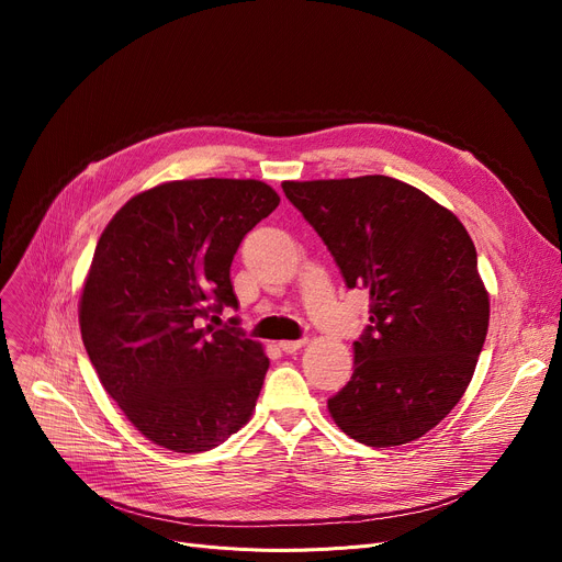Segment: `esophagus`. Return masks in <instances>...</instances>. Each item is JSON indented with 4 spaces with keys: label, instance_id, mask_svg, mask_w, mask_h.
<instances>
[{
    "label": "esophagus",
    "instance_id": "34e87169",
    "mask_svg": "<svg viewBox=\"0 0 562 562\" xmlns=\"http://www.w3.org/2000/svg\"><path fill=\"white\" fill-rule=\"evenodd\" d=\"M305 346V339H299V341H280V348L284 350V352H296V350H301Z\"/></svg>",
    "mask_w": 562,
    "mask_h": 562
}]
</instances>
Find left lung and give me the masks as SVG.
<instances>
[{
  "instance_id": "8db88e82",
  "label": "left lung",
  "mask_w": 562,
  "mask_h": 562,
  "mask_svg": "<svg viewBox=\"0 0 562 562\" xmlns=\"http://www.w3.org/2000/svg\"><path fill=\"white\" fill-rule=\"evenodd\" d=\"M348 289L369 291L348 385L328 401L360 445L387 449L432 430L474 375L490 326L476 248L447 206L394 177L282 182Z\"/></svg>"
}]
</instances>
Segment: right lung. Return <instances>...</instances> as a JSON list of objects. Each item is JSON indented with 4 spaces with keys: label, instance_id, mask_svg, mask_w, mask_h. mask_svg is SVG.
I'll return each instance as SVG.
<instances>
[{
    "label": "right lung",
    "instance_id": "right-lung-1",
    "mask_svg": "<svg viewBox=\"0 0 562 562\" xmlns=\"http://www.w3.org/2000/svg\"><path fill=\"white\" fill-rule=\"evenodd\" d=\"M278 204L259 180L164 182L127 200L100 236L81 339L106 394L157 447L210 451L252 417L269 358L234 328L202 323L239 305L232 259Z\"/></svg>",
    "mask_w": 562,
    "mask_h": 562
}]
</instances>
